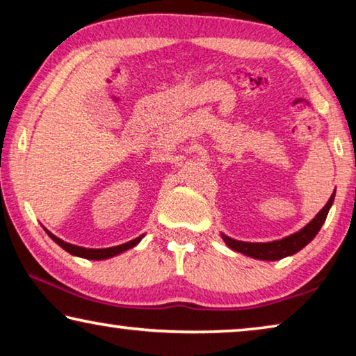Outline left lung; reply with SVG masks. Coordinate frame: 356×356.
<instances>
[{"mask_svg":"<svg viewBox=\"0 0 356 356\" xmlns=\"http://www.w3.org/2000/svg\"><path fill=\"white\" fill-rule=\"evenodd\" d=\"M334 196H336V190L331 195L330 201H327L325 208H323L318 214L307 224L304 229L293 233V235L281 238L277 241H268V243H246V241H238L233 238L220 233L222 240L225 241V245L236 252L245 254L252 259H259V261H280L293 254L299 252L302 248H305L309 243L316 236V233L320 232L321 225L325 224L327 212H330L331 206L334 203Z\"/></svg>","mask_w":356,"mask_h":356,"instance_id":"left-lung-1","label":"left lung"}]
</instances>
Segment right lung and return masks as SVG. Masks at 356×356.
<instances>
[{
    "label": "right lung",
    "instance_id": "add662e5",
    "mask_svg": "<svg viewBox=\"0 0 356 356\" xmlns=\"http://www.w3.org/2000/svg\"><path fill=\"white\" fill-rule=\"evenodd\" d=\"M46 230V229H44ZM47 235H49L52 240H54L57 245H59L62 249H65L67 252H70L72 256H76V257H83V259H91V261H104V259H110V257H115L118 256V254L127 251V249H132L134 246H137L140 243L142 238L144 235L134 238V240L124 243V245H120V246H113V248H104V249H89V248H81V246H76V245H70V243L60 240V238H57L56 235H52L49 230H46Z\"/></svg>",
    "mask_w": 356,
    "mask_h": 356
}]
</instances>
